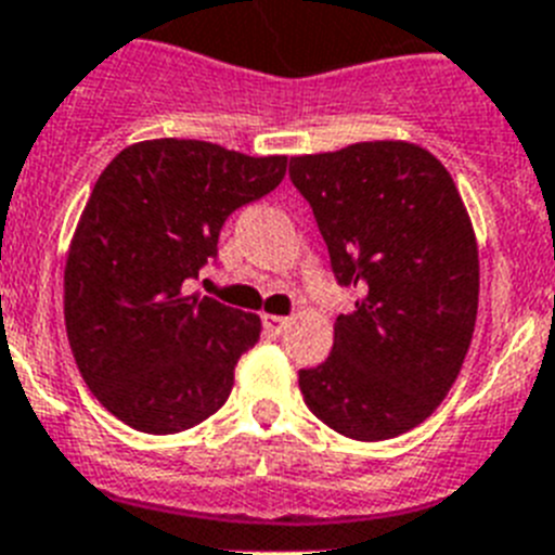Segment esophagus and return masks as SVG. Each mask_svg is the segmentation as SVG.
<instances>
[{
  "mask_svg": "<svg viewBox=\"0 0 555 555\" xmlns=\"http://www.w3.org/2000/svg\"><path fill=\"white\" fill-rule=\"evenodd\" d=\"M262 324L270 335H282L287 327H291V319L287 315H273V313H264L262 315Z\"/></svg>",
  "mask_w": 555,
  "mask_h": 555,
  "instance_id": "obj_1",
  "label": "esophagus"
}]
</instances>
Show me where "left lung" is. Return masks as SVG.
Here are the masks:
<instances>
[{
  "mask_svg": "<svg viewBox=\"0 0 555 555\" xmlns=\"http://www.w3.org/2000/svg\"><path fill=\"white\" fill-rule=\"evenodd\" d=\"M338 285L356 310L335 319L333 352L299 372L307 409L352 440L398 437L440 406L474 335L479 254L457 185L406 141L291 157Z\"/></svg>",
  "mask_w": 555,
  "mask_h": 555,
  "instance_id": "1",
  "label": "left lung"
}]
</instances>
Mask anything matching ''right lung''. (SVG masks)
<instances>
[{
    "label": "right lung",
    "instance_id": "obj_1",
    "mask_svg": "<svg viewBox=\"0 0 555 555\" xmlns=\"http://www.w3.org/2000/svg\"><path fill=\"white\" fill-rule=\"evenodd\" d=\"M285 155L141 141L101 171L64 268V321L83 384L118 421L177 435L231 395L262 321L185 293L236 208L282 183Z\"/></svg>",
    "mask_w": 555,
    "mask_h": 555
}]
</instances>
